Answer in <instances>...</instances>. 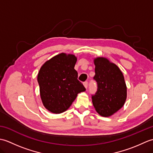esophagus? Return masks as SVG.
Listing matches in <instances>:
<instances>
[{"instance_id": "1", "label": "esophagus", "mask_w": 153, "mask_h": 153, "mask_svg": "<svg viewBox=\"0 0 153 153\" xmlns=\"http://www.w3.org/2000/svg\"><path fill=\"white\" fill-rule=\"evenodd\" d=\"M83 85H84V87H85V88L87 89V86H88V82H85L83 83Z\"/></svg>"}]
</instances>
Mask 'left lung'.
<instances>
[{
  "instance_id": "8db88e82",
  "label": "left lung",
  "mask_w": 153,
  "mask_h": 153,
  "mask_svg": "<svg viewBox=\"0 0 153 153\" xmlns=\"http://www.w3.org/2000/svg\"><path fill=\"white\" fill-rule=\"evenodd\" d=\"M97 91L92 96L93 105L100 116L108 117L124 105L127 87L120 68L105 57L94 58Z\"/></svg>"
}]
</instances>
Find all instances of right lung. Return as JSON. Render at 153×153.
<instances>
[{
    "instance_id": "1",
    "label": "right lung",
    "mask_w": 153,
    "mask_h": 153,
    "mask_svg": "<svg viewBox=\"0 0 153 153\" xmlns=\"http://www.w3.org/2000/svg\"><path fill=\"white\" fill-rule=\"evenodd\" d=\"M77 57L60 53L45 62L37 76L40 96L43 106L48 111L60 114L66 111L85 88L77 79L74 66Z\"/></svg>"
}]
</instances>
